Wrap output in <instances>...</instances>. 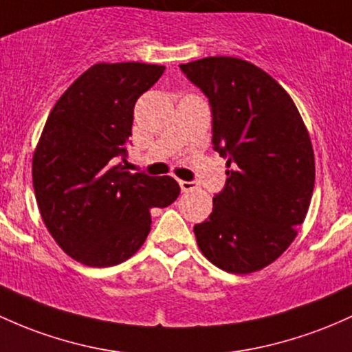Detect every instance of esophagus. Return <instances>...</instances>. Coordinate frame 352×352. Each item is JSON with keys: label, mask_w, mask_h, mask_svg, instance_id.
<instances>
[{"label": "esophagus", "mask_w": 352, "mask_h": 352, "mask_svg": "<svg viewBox=\"0 0 352 352\" xmlns=\"http://www.w3.org/2000/svg\"><path fill=\"white\" fill-rule=\"evenodd\" d=\"M179 185H180V188H182V192H192L197 188L195 182H187V180H180Z\"/></svg>", "instance_id": "34e87169"}]
</instances>
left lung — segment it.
<instances>
[{"label":"left lung","mask_w":352,"mask_h":352,"mask_svg":"<svg viewBox=\"0 0 352 352\" xmlns=\"http://www.w3.org/2000/svg\"><path fill=\"white\" fill-rule=\"evenodd\" d=\"M212 107V144L227 158L226 187L194 232L219 269L250 274L292 244L314 190L311 137L287 91L241 58L180 65Z\"/></svg>","instance_id":"1"}]
</instances>
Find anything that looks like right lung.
<instances>
[{"instance_id":"1","label":"right lung","mask_w":352,"mask_h":352,"mask_svg":"<svg viewBox=\"0 0 352 352\" xmlns=\"http://www.w3.org/2000/svg\"><path fill=\"white\" fill-rule=\"evenodd\" d=\"M162 65L96 63L50 111L33 153V188L56 244L88 267L126 261L150 232V208L180 194L172 177L130 173L133 107Z\"/></svg>"}]
</instances>
